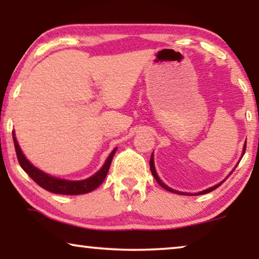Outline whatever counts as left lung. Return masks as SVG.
<instances>
[{
    "instance_id": "left-lung-1",
    "label": "left lung",
    "mask_w": 259,
    "mask_h": 259,
    "mask_svg": "<svg viewBox=\"0 0 259 259\" xmlns=\"http://www.w3.org/2000/svg\"><path fill=\"white\" fill-rule=\"evenodd\" d=\"M245 148H246V141H245V146H244V152H243V155H244V153H245ZM150 168H151V172H152V175H153V177H154V179L157 180L158 184H159V185H160L161 187H164L165 190L169 191V192H173V193H178V194H184L183 192H179V191H176V190L171 189V187H168L167 185H165V184L161 182L160 178H159L158 175H157V172H155V168H154V161H153V154L151 155V160H150ZM221 184H222V183H221ZM221 184H218V185H214V186H212V187H210V189H206V190L201 191V192H199V193H198V194H205V193H208V192H211V191H213V190L217 189L218 186H221Z\"/></svg>"
}]
</instances>
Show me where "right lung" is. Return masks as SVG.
<instances>
[{
  "label": "right lung",
  "mask_w": 259,
  "mask_h": 259,
  "mask_svg": "<svg viewBox=\"0 0 259 259\" xmlns=\"http://www.w3.org/2000/svg\"><path fill=\"white\" fill-rule=\"evenodd\" d=\"M13 140H14V146H15L17 160H19L21 167L23 168V171L34 180L37 185H40L42 189L49 191V192L56 193V194H68V196H76V194H84L97 189L98 186H100L102 182H104L106 176H107L109 166H111L113 155H114L116 148H114L109 154L107 160L102 166L101 169L99 172L95 173L94 176H92L91 178L79 180V182H70V180H63L58 179L54 177H51L46 175L40 169L34 167L29 161L27 160L24 157L22 151L17 144V140L15 138V134L13 132Z\"/></svg>",
  "instance_id": "right-lung-1"
}]
</instances>
